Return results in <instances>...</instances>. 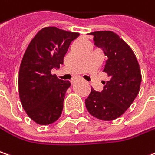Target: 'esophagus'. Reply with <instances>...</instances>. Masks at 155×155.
Instances as JSON below:
<instances>
[{
	"label": "esophagus",
	"mask_w": 155,
	"mask_h": 155,
	"mask_svg": "<svg viewBox=\"0 0 155 155\" xmlns=\"http://www.w3.org/2000/svg\"><path fill=\"white\" fill-rule=\"evenodd\" d=\"M78 78H73V79H72V80H71V84H75V83H76V82L78 81Z\"/></svg>",
	"instance_id": "34e87169"
}]
</instances>
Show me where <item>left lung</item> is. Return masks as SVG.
<instances>
[{"label": "left lung", "instance_id": "obj_1", "mask_svg": "<svg viewBox=\"0 0 155 155\" xmlns=\"http://www.w3.org/2000/svg\"><path fill=\"white\" fill-rule=\"evenodd\" d=\"M89 35L107 58L103 71L109 79L102 82L101 91L91 88L85 106L93 117L110 121L120 117L137 97L141 83L140 65L132 49L114 32L95 31Z\"/></svg>", "mask_w": 155, "mask_h": 155}]
</instances>
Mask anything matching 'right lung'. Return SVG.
<instances>
[{
	"instance_id": "1",
	"label": "right lung",
	"mask_w": 155,
	"mask_h": 155,
	"mask_svg": "<svg viewBox=\"0 0 155 155\" xmlns=\"http://www.w3.org/2000/svg\"><path fill=\"white\" fill-rule=\"evenodd\" d=\"M79 33L56 27L42 28L28 44L20 66L18 87L21 102L28 116L39 125L57 121L71 82L52 75L64 64L71 43Z\"/></svg>"
}]
</instances>
